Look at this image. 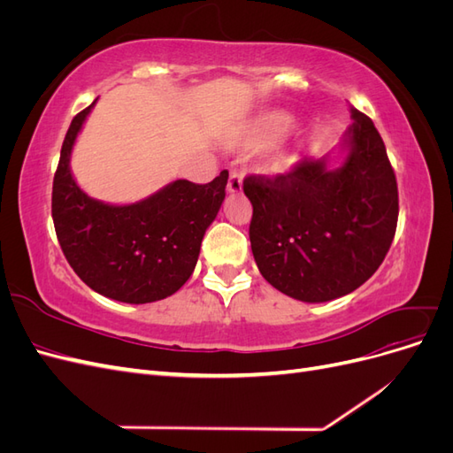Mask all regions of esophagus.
<instances>
[{
  "instance_id": "esophagus-1",
  "label": "esophagus",
  "mask_w": 453,
  "mask_h": 453,
  "mask_svg": "<svg viewBox=\"0 0 453 453\" xmlns=\"http://www.w3.org/2000/svg\"><path fill=\"white\" fill-rule=\"evenodd\" d=\"M242 175L238 172H230L228 183H226V193L228 195H240L242 193Z\"/></svg>"
}]
</instances>
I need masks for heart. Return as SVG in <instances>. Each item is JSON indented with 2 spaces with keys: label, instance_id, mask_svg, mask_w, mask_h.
I'll list each match as a JSON object with an SVG mask.
<instances>
[{
  "label": "heart",
  "instance_id": "heart-1",
  "mask_svg": "<svg viewBox=\"0 0 453 453\" xmlns=\"http://www.w3.org/2000/svg\"><path fill=\"white\" fill-rule=\"evenodd\" d=\"M295 125V119L291 113L280 111V109H272V111H263L255 115L248 125H245L236 135H234V145L240 149H266L280 142L283 135L289 132ZM293 164V157L285 153L280 162L278 170H287Z\"/></svg>",
  "mask_w": 453,
  "mask_h": 453
}]
</instances>
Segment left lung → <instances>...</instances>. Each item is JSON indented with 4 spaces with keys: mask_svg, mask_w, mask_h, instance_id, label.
<instances>
[{
    "mask_svg": "<svg viewBox=\"0 0 453 453\" xmlns=\"http://www.w3.org/2000/svg\"><path fill=\"white\" fill-rule=\"evenodd\" d=\"M353 122L333 157L303 158L276 180L250 175V240L263 278L303 303H328L380 268L395 236L399 193L374 122L351 107Z\"/></svg>",
    "mask_w": 453,
    "mask_h": 453,
    "instance_id": "1",
    "label": "left lung"
}]
</instances>
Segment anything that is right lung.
<instances>
[{"label":"right lung","instance_id":"right-lung-1","mask_svg":"<svg viewBox=\"0 0 453 453\" xmlns=\"http://www.w3.org/2000/svg\"><path fill=\"white\" fill-rule=\"evenodd\" d=\"M92 105L72 120L52 183V221L67 263L92 291L147 304L180 291L193 273L205 230L225 200L228 172L208 185L168 183L140 202L90 198L72 173V150Z\"/></svg>","mask_w":453,"mask_h":453}]
</instances>
